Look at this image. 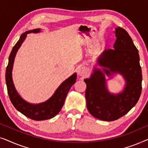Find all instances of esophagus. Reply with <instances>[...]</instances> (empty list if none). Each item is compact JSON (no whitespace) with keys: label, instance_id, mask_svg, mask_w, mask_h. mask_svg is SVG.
I'll return each instance as SVG.
<instances>
[{"label":"esophagus","instance_id":"34e87169","mask_svg":"<svg viewBox=\"0 0 148 148\" xmlns=\"http://www.w3.org/2000/svg\"><path fill=\"white\" fill-rule=\"evenodd\" d=\"M85 73H86V69L84 67H82V66L77 69V75L79 76H83Z\"/></svg>","mask_w":148,"mask_h":148}]
</instances>
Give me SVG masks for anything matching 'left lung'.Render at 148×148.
<instances>
[{"label": "left lung", "instance_id": "8db88e82", "mask_svg": "<svg viewBox=\"0 0 148 148\" xmlns=\"http://www.w3.org/2000/svg\"><path fill=\"white\" fill-rule=\"evenodd\" d=\"M114 33L113 49L100 54L90 77L84 79L88 110L95 118L105 121L126 114L138 102L142 89L138 50L126 30L118 27ZM116 74L123 76L125 84L122 92L112 94L107 88L106 77L112 78Z\"/></svg>", "mask_w": 148, "mask_h": 148}]
</instances>
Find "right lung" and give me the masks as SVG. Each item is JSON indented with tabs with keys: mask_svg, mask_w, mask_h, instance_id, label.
<instances>
[{
	"mask_svg": "<svg viewBox=\"0 0 148 148\" xmlns=\"http://www.w3.org/2000/svg\"><path fill=\"white\" fill-rule=\"evenodd\" d=\"M41 29L29 30L22 34L19 40L14 46L9 58V63L6 69V84L7 87L8 94L14 107L25 116L35 121H44L52 119L56 116L61 110L70 88L76 82L77 74L75 73L69 77L64 80L56 89L54 94L45 102L40 104H31L23 99L18 94L14 86L12 78V71L16 54L21 47L27 35L30 33H38Z\"/></svg>",
	"mask_w": 148,
	"mask_h": 148,
	"instance_id": "right-lung-1",
	"label": "right lung"
}]
</instances>
